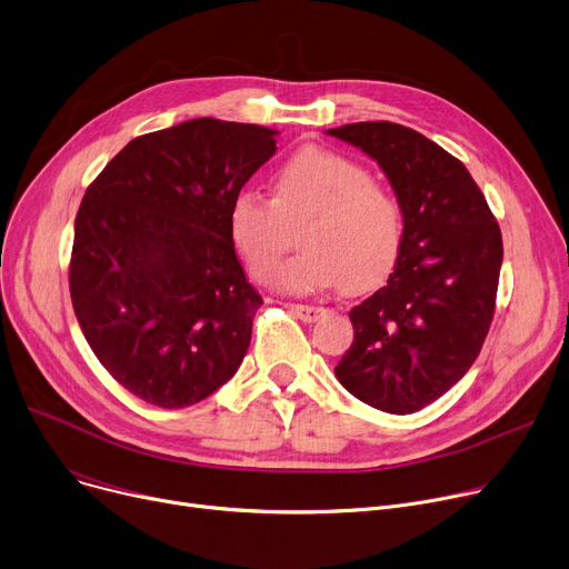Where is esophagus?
<instances>
[{
    "mask_svg": "<svg viewBox=\"0 0 569 569\" xmlns=\"http://www.w3.org/2000/svg\"><path fill=\"white\" fill-rule=\"evenodd\" d=\"M291 312L300 321H306V323H315V321H319L326 315V310L317 308V306H291Z\"/></svg>",
    "mask_w": 569,
    "mask_h": 569,
    "instance_id": "obj_1",
    "label": "esophagus"
}]
</instances>
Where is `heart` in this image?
<instances>
[{
    "label": "heart",
    "instance_id": "1",
    "mask_svg": "<svg viewBox=\"0 0 569 569\" xmlns=\"http://www.w3.org/2000/svg\"><path fill=\"white\" fill-rule=\"evenodd\" d=\"M300 252L271 273L291 293L332 284L347 293L383 280L405 241V211L365 167L326 149H300L273 174V199L241 190L229 209V237L254 278H266L291 246Z\"/></svg>",
    "mask_w": 569,
    "mask_h": 569
}]
</instances>
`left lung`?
<instances>
[{
    "label": "left lung",
    "mask_w": 569,
    "mask_h": 569,
    "mask_svg": "<svg viewBox=\"0 0 569 569\" xmlns=\"http://www.w3.org/2000/svg\"><path fill=\"white\" fill-rule=\"evenodd\" d=\"M326 132L375 158L405 211L395 271L349 312L353 345L336 377L365 405L413 413L476 362L493 319L503 239L469 170L418 130L360 121Z\"/></svg>",
    "instance_id": "left-lung-1"
}]
</instances>
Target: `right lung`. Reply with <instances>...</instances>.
Returning a JSON list of instances; mask_svg holds the SVG:
<instances>
[{"label": "right lung", "mask_w": 569, "mask_h": 569, "mask_svg": "<svg viewBox=\"0 0 569 569\" xmlns=\"http://www.w3.org/2000/svg\"><path fill=\"white\" fill-rule=\"evenodd\" d=\"M278 130L190 119L128 142L76 218L71 300L100 365L162 409L237 375L261 296L229 237V209L276 153Z\"/></svg>", "instance_id": "obj_1"}]
</instances>
